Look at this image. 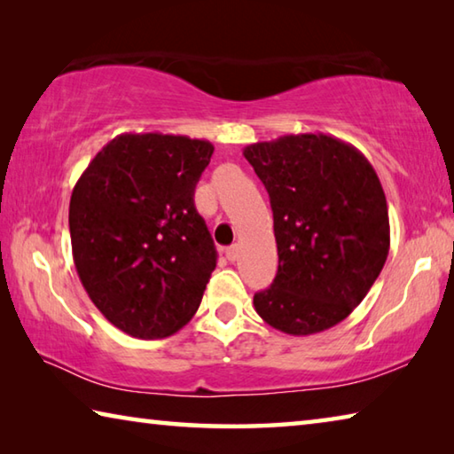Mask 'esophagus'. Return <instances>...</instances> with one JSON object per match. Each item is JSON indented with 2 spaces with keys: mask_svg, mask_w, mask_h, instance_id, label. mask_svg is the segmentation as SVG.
Segmentation results:
<instances>
[{
  "mask_svg": "<svg viewBox=\"0 0 454 454\" xmlns=\"http://www.w3.org/2000/svg\"><path fill=\"white\" fill-rule=\"evenodd\" d=\"M225 255H227V259H229V261H231V263H235V261H237V255H239V247H237V245H231V247H227Z\"/></svg>",
  "mask_w": 454,
  "mask_h": 454,
  "instance_id": "34e87169",
  "label": "esophagus"
}]
</instances>
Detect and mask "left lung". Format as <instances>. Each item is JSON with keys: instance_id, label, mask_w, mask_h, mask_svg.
Masks as SVG:
<instances>
[{"instance_id": "8db88e82", "label": "left lung", "mask_w": 454, "mask_h": 454, "mask_svg": "<svg viewBox=\"0 0 454 454\" xmlns=\"http://www.w3.org/2000/svg\"><path fill=\"white\" fill-rule=\"evenodd\" d=\"M243 155L271 199L279 253L273 285L253 297L257 315L293 337L335 327L367 297L391 247L375 169L325 133L253 143Z\"/></svg>"}]
</instances>
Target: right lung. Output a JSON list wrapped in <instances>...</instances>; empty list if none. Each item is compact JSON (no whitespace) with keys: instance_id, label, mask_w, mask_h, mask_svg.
<instances>
[{"instance_id":"1","label":"right lung","mask_w":454,"mask_h":454,"mask_svg":"<svg viewBox=\"0 0 454 454\" xmlns=\"http://www.w3.org/2000/svg\"><path fill=\"white\" fill-rule=\"evenodd\" d=\"M213 145L187 135L121 133L77 179L69 201L74 263L106 319L137 339L185 327L217 265L193 203Z\"/></svg>"}]
</instances>
